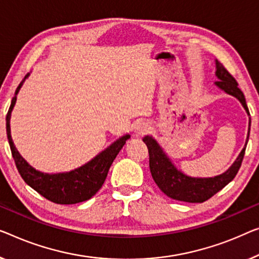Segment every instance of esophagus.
I'll return each mask as SVG.
<instances>
[{"instance_id":"1","label":"esophagus","mask_w":259,"mask_h":259,"mask_svg":"<svg viewBox=\"0 0 259 259\" xmlns=\"http://www.w3.org/2000/svg\"><path fill=\"white\" fill-rule=\"evenodd\" d=\"M150 128H151V126H150L148 122H141L136 125V130H135V133L137 134V136H143V135L149 133Z\"/></svg>"}]
</instances>
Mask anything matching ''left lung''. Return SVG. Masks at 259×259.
Here are the masks:
<instances>
[{"label":"left lung","mask_w":259,"mask_h":259,"mask_svg":"<svg viewBox=\"0 0 259 259\" xmlns=\"http://www.w3.org/2000/svg\"><path fill=\"white\" fill-rule=\"evenodd\" d=\"M215 75L219 79V81H215V86L226 92L227 94L236 98L245 109L246 114L250 116L244 94L237 87L236 80L230 75V73L218 60H215ZM250 125H251V118L249 117V129L245 145L238 154L236 160L226 172L219 176L209 177V178L191 177L184 173L181 169L177 168L166 152L159 145V143L154 140L152 136L146 135V136L143 137V142L145 143L149 150L150 172H151L154 183L157 184V186L160 188L161 192L165 193L171 199L185 202L206 201L219 191H221L223 187L227 186L237 175L238 169L241 167L243 157H244L246 143L249 141Z\"/></svg>","instance_id":"1"}]
</instances>
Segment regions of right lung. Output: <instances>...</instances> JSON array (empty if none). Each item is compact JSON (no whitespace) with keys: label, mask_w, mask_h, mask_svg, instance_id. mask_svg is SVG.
<instances>
[{"label":"right lung","mask_w":259,"mask_h":259,"mask_svg":"<svg viewBox=\"0 0 259 259\" xmlns=\"http://www.w3.org/2000/svg\"><path fill=\"white\" fill-rule=\"evenodd\" d=\"M29 75L30 74L25 75V78L23 79L16 92H15V96L6 117L8 141H9L11 153H13L19 175L31 188H33L34 191L50 201L59 204H74L86 201L93 195H95L96 192L102 187L111 164L116 158L119 150L125 144V141L130 138V135L126 134L124 136L119 137L103 151L92 158L88 163L69 172L44 173L38 171V169L31 166L18 152L13 142V138H11L10 131L11 111L16 105L18 92Z\"/></svg>","instance_id":"1"}]
</instances>
